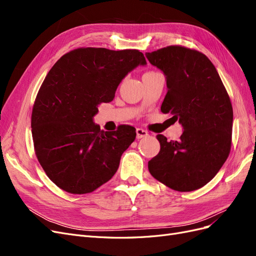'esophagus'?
<instances>
[{
	"label": "esophagus",
	"instance_id": "34e87169",
	"mask_svg": "<svg viewBox=\"0 0 256 256\" xmlns=\"http://www.w3.org/2000/svg\"><path fill=\"white\" fill-rule=\"evenodd\" d=\"M136 138H145V136H148L147 131L142 129V128H136Z\"/></svg>",
	"mask_w": 256,
	"mask_h": 256
}]
</instances>
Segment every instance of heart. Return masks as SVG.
<instances>
[{"mask_svg":"<svg viewBox=\"0 0 256 256\" xmlns=\"http://www.w3.org/2000/svg\"><path fill=\"white\" fill-rule=\"evenodd\" d=\"M147 74H150V72H147Z\"/></svg>","mask_w":256,"mask_h":256,"instance_id":"obj_1","label":"heart"}]
</instances>
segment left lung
I'll return each mask as SVG.
<instances>
[{
  "instance_id": "1",
  "label": "left lung",
  "mask_w": 256,
  "mask_h": 256,
  "mask_svg": "<svg viewBox=\"0 0 256 256\" xmlns=\"http://www.w3.org/2000/svg\"><path fill=\"white\" fill-rule=\"evenodd\" d=\"M145 56L166 76L161 111L173 114L184 129L180 141L157 136L160 152L148 161L150 173L176 191L202 188L230 150L233 108L228 92L214 64L198 51L170 46Z\"/></svg>"
}]
</instances>
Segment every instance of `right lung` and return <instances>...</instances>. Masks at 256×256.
Segmentation results:
<instances>
[{
	"label": "right lung",
	"mask_w": 256,
	"mask_h": 256,
	"mask_svg": "<svg viewBox=\"0 0 256 256\" xmlns=\"http://www.w3.org/2000/svg\"><path fill=\"white\" fill-rule=\"evenodd\" d=\"M146 64L138 50L80 48L50 69L37 94L30 127L37 159L58 187L84 194L118 171L136 128L100 130L94 116L100 104L114 99L122 79Z\"/></svg>",
	"instance_id": "add662e5"
}]
</instances>
